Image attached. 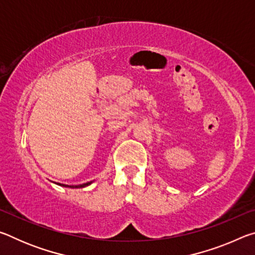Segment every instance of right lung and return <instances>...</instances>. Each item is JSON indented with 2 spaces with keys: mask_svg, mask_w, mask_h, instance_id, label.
<instances>
[{
  "mask_svg": "<svg viewBox=\"0 0 255 255\" xmlns=\"http://www.w3.org/2000/svg\"><path fill=\"white\" fill-rule=\"evenodd\" d=\"M92 182H86V183H83V184H79V185H66V184H60V183H57L59 185H62V187H66V188H84L86 187V185L91 184Z\"/></svg>",
  "mask_w": 255,
  "mask_h": 255,
  "instance_id": "obj_1",
  "label": "right lung"
}]
</instances>
